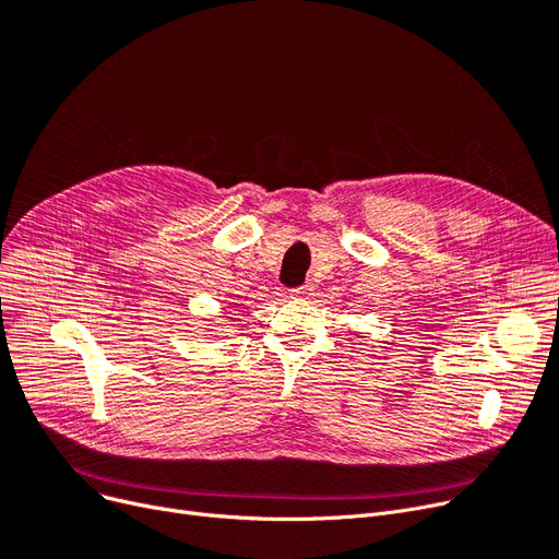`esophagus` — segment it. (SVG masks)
<instances>
[{"label":"esophagus","mask_w":559,"mask_h":559,"mask_svg":"<svg viewBox=\"0 0 559 559\" xmlns=\"http://www.w3.org/2000/svg\"><path fill=\"white\" fill-rule=\"evenodd\" d=\"M289 295L295 297V299H308L312 295V285L306 283V285H299V287H292Z\"/></svg>","instance_id":"1"}]
</instances>
